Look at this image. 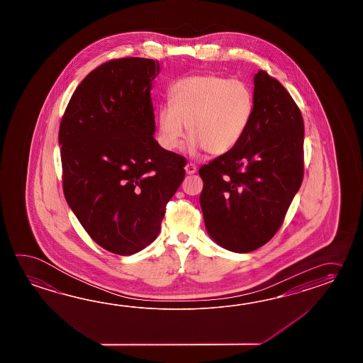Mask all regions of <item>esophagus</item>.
I'll use <instances>...</instances> for the list:
<instances>
[{
    "instance_id": "obj_1",
    "label": "esophagus",
    "mask_w": 363,
    "mask_h": 363,
    "mask_svg": "<svg viewBox=\"0 0 363 363\" xmlns=\"http://www.w3.org/2000/svg\"><path fill=\"white\" fill-rule=\"evenodd\" d=\"M185 172L188 174V175H193V174H196V171H197V166L196 164H193V163H188V164H185Z\"/></svg>"
}]
</instances>
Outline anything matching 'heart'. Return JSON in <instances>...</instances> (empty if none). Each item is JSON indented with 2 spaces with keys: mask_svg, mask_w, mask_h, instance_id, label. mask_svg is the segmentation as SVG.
Wrapping results in <instances>:
<instances>
[{
  "mask_svg": "<svg viewBox=\"0 0 363 363\" xmlns=\"http://www.w3.org/2000/svg\"><path fill=\"white\" fill-rule=\"evenodd\" d=\"M170 100L158 111L160 140L169 150L182 145L188 127L192 152L224 155L244 138L255 114L250 86L218 75L180 79L171 86Z\"/></svg>",
  "mask_w": 363,
  "mask_h": 363,
  "instance_id": "1",
  "label": "heart"
}]
</instances>
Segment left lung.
<instances>
[{"mask_svg":"<svg viewBox=\"0 0 363 363\" xmlns=\"http://www.w3.org/2000/svg\"><path fill=\"white\" fill-rule=\"evenodd\" d=\"M255 114L230 152L201 167L200 205L208 236L247 253L277 233L303 177V121L291 94L259 69Z\"/></svg>","mask_w":363,"mask_h":363,"instance_id":"8db88e82","label":"left lung"}]
</instances>
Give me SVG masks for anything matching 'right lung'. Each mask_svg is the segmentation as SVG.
Instances as JSON below:
<instances>
[{
    "instance_id": "right-lung-1",
    "label": "right lung",
    "mask_w": 363,
    "mask_h": 363,
    "mask_svg": "<svg viewBox=\"0 0 363 363\" xmlns=\"http://www.w3.org/2000/svg\"><path fill=\"white\" fill-rule=\"evenodd\" d=\"M161 67L147 58L101 65L72 94L60 125L63 192L85 231L111 253L155 241L185 158L155 139L150 91Z\"/></svg>"
}]
</instances>
